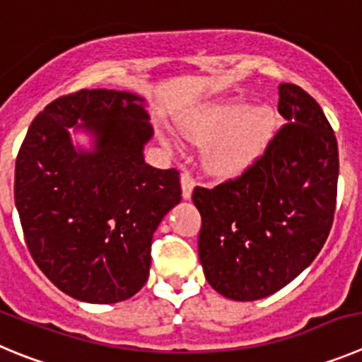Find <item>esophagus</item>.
Here are the masks:
<instances>
[{"mask_svg": "<svg viewBox=\"0 0 362 362\" xmlns=\"http://www.w3.org/2000/svg\"><path fill=\"white\" fill-rule=\"evenodd\" d=\"M181 188H183V197L190 199L192 192H194L195 188V179L188 170L181 172Z\"/></svg>", "mask_w": 362, "mask_h": 362, "instance_id": "esophagus-1", "label": "esophagus"}]
</instances>
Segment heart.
I'll return each mask as SVG.
<instances>
[{
	"instance_id": "1",
	"label": "heart",
	"mask_w": 362,
	"mask_h": 362,
	"mask_svg": "<svg viewBox=\"0 0 362 362\" xmlns=\"http://www.w3.org/2000/svg\"><path fill=\"white\" fill-rule=\"evenodd\" d=\"M273 124L274 115L269 107L247 109L246 102L231 100L187 120L183 132L195 144L211 141L204 154L208 170L218 177H233L250 168L260 156Z\"/></svg>"
}]
</instances>
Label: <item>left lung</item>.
<instances>
[{
  "label": "left lung",
  "instance_id": "obj_1",
  "mask_svg": "<svg viewBox=\"0 0 362 362\" xmlns=\"http://www.w3.org/2000/svg\"><path fill=\"white\" fill-rule=\"evenodd\" d=\"M287 124L238 177L195 187L203 226L199 260L222 296L253 301L274 294L323 247L337 197V140L320 104L300 86H278Z\"/></svg>",
  "mask_w": 362,
  "mask_h": 362
}]
</instances>
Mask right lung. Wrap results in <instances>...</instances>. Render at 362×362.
Here are the masks:
<instances>
[{
    "label": "right lung",
    "mask_w": 362,
    "mask_h": 362,
    "mask_svg": "<svg viewBox=\"0 0 362 362\" xmlns=\"http://www.w3.org/2000/svg\"><path fill=\"white\" fill-rule=\"evenodd\" d=\"M71 127L93 136L91 151L72 147ZM152 134L144 98L115 89L59 97L28 127L16 208L39 269L75 300L118 303L147 281L152 235L181 201L179 172L145 163Z\"/></svg>",
    "instance_id": "add662e5"
}]
</instances>
